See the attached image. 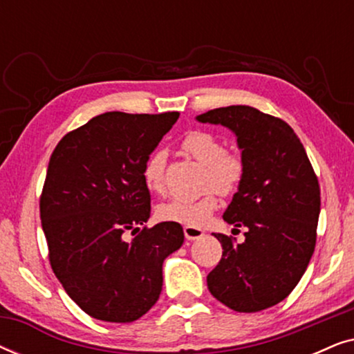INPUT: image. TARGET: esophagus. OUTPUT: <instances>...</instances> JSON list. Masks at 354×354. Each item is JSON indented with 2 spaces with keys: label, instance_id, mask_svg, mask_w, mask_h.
I'll return each instance as SVG.
<instances>
[{
  "label": "esophagus",
  "instance_id": "1",
  "mask_svg": "<svg viewBox=\"0 0 354 354\" xmlns=\"http://www.w3.org/2000/svg\"><path fill=\"white\" fill-rule=\"evenodd\" d=\"M183 234H185L187 240H196L203 236V232L200 229H196V227H188V225L183 227Z\"/></svg>",
  "mask_w": 354,
  "mask_h": 354
}]
</instances>
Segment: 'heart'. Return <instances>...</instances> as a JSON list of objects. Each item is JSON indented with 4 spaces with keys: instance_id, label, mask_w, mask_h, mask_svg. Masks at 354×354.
I'll return each mask as SVG.
<instances>
[{
    "instance_id": "heart-1",
    "label": "heart",
    "mask_w": 354,
    "mask_h": 354,
    "mask_svg": "<svg viewBox=\"0 0 354 354\" xmlns=\"http://www.w3.org/2000/svg\"><path fill=\"white\" fill-rule=\"evenodd\" d=\"M182 149L193 159L206 166L205 195L196 200L176 198L158 206V217L166 222L188 227L206 224L219 206V195L229 196L239 190L246 177L248 162L240 149L225 148L224 140L207 130H192L182 142ZM167 156L154 151L143 164V182L149 192L158 196L167 193L166 182Z\"/></svg>"
}]
</instances>
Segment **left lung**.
<instances>
[{"label":"left lung","instance_id":"obj_1","mask_svg":"<svg viewBox=\"0 0 354 354\" xmlns=\"http://www.w3.org/2000/svg\"><path fill=\"white\" fill-rule=\"evenodd\" d=\"M196 119L234 130L248 162L224 212L225 222L248 229L245 241L214 235L222 259L207 275V288L236 313L263 311L293 292L311 261L321 212L317 176L301 140L280 118L227 106Z\"/></svg>","mask_w":354,"mask_h":354}]
</instances>
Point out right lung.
Instances as JSON below:
<instances>
[{
    "label": "right lung",
    "mask_w": 354,
    "mask_h": 354,
    "mask_svg": "<svg viewBox=\"0 0 354 354\" xmlns=\"http://www.w3.org/2000/svg\"><path fill=\"white\" fill-rule=\"evenodd\" d=\"M178 115L100 114L66 133L50 158L40 195L48 258L66 293L100 321L147 314L161 295L164 259L183 243L180 224L145 225L143 164ZM125 231L139 234L127 242Z\"/></svg>",
    "instance_id": "right-lung-1"
}]
</instances>
